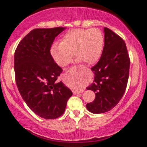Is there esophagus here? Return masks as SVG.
Segmentation results:
<instances>
[{
    "mask_svg": "<svg viewBox=\"0 0 147 147\" xmlns=\"http://www.w3.org/2000/svg\"><path fill=\"white\" fill-rule=\"evenodd\" d=\"M72 68L74 69V70H84V68H79V67H77V66H73ZM83 91H84V90H75V91H73V93L75 94V95H76V94L82 93V92H83Z\"/></svg>",
    "mask_w": 147,
    "mask_h": 147,
    "instance_id": "1",
    "label": "esophagus"
}]
</instances>
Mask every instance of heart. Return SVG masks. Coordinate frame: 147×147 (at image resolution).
I'll use <instances>...</instances> for the list:
<instances>
[{"instance_id":"heart-1","label":"heart","mask_w":147,"mask_h":147,"mask_svg":"<svg viewBox=\"0 0 147 147\" xmlns=\"http://www.w3.org/2000/svg\"><path fill=\"white\" fill-rule=\"evenodd\" d=\"M104 45V35L97 28L73 29L63 35L60 43L52 45L50 53L61 67L65 66L71 61L72 53L77 61L92 65L100 59Z\"/></svg>"}]
</instances>
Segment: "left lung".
Segmentation results:
<instances>
[{"label":"left lung","mask_w":147,"mask_h":147,"mask_svg":"<svg viewBox=\"0 0 147 147\" xmlns=\"http://www.w3.org/2000/svg\"><path fill=\"white\" fill-rule=\"evenodd\" d=\"M104 32L102 56L91 68L94 80L86 88L95 92V100L86 104L88 111L95 114L108 112L117 105L125 92L129 75L130 59L125 42L109 28H104Z\"/></svg>","instance_id":"obj_1"}]
</instances>
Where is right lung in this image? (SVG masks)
Returning <instances> with one entry per match:
<instances>
[{
  "label": "right lung",
  "instance_id": "right-lung-1",
  "mask_svg": "<svg viewBox=\"0 0 147 147\" xmlns=\"http://www.w3.org/2000/svg\"><path fill=\"white\" fill-rule=\"evenodd\" d=\"M65 28L34 29L18 43L14 53L15 79L22 98L44 119L63 114L72 91L57 77L62 69L55 63L50 48Z\"/></svg>",
  "mask_w": 147,
  "mask_h": 147
}]
</instances>
